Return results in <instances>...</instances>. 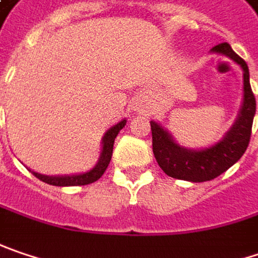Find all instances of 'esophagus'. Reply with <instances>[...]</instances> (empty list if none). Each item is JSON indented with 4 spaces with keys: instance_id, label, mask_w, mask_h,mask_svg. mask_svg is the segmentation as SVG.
<instances>
[{
    "instance_id": "1",
    "label": "esophagus",
    "mask_w": 258,
    "mask_h": 258,
    "mask_svg": "<svg viewBox=\"0 0 258 258\" xmlns=\"http://www.w3.org/2000/svg\"><path fill=\"white\" fill-rule=\"evenodd\" d=\"M133 109L136 111V112H144V111H147L149 109V102H147V99L144 98V96H139V98L134 100V103H133Z\"/></svg>"
}]
</instances>
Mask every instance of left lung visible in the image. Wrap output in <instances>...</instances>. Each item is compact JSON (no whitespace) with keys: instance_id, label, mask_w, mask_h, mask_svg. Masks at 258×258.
<instances>
[{"instance_id":"left-lung-1","label":"left lung","mask_w":258,"mask_h":258,"mask_svg":"<svg viewBox=\"0 0 258 258\" xmlns=\"http://www.w3.org/2000/svg\"><path fill=\"white\" fill-rule=\"evenodd\" d=\"M212 53H220L232 59L242 70L244 95L238 116L232 127L219 142L203 147L188 149L175 142L172 134L159 122L150 121L153 155L162 171L166 175L189 182H205L228 171L245 153L251 137L252 119L255 115V98L250 86V71L247 62L234 52L229 43H219L210 49Z\"/></svg>"}]
</instances>
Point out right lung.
Here are the masks:
<instances>
[{
    "instance_id": "add662e5",
    "label": "right lung",
    "mask_w": 258,
    "mask_h": 258,
    "mask_svg": "<svg viewBox=\"0 0 258 258\" xmlns=\"http://www.w3.org/2000/svg\"><path fill=\"white\" fill-rule=\"evenodd\" d=\"M127 119H121L119 122H116L111 128L108 130L103 137H102V149H100V156H99L98 163L87 172L82 174H71V175H43L35 172L32 169H29L32 174L40 181L49 184V185H56V187H73V185H87L92 184L95 181H98L99 178L103 175L106 171L111 158H112V150H114V142L118 136V133L125 127Z\"/></svg>"
}]
</instances>
